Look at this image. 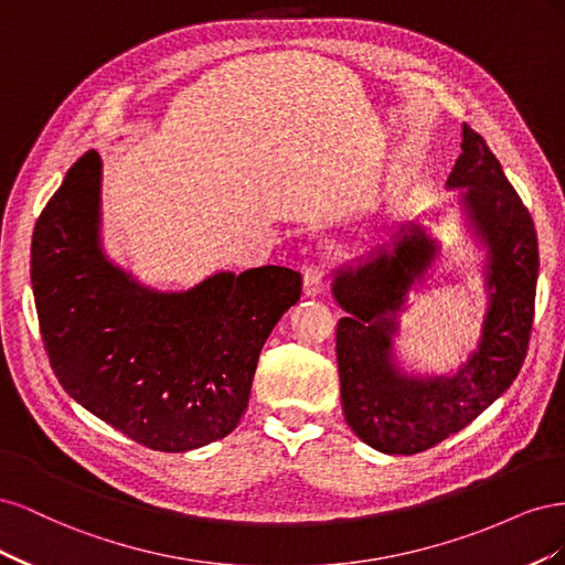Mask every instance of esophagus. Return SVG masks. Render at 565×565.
<instances>
[{
  "mask_svg": "<svg viewBox=\"0 0 565 565\" xmlns=\"http://www.w3.org/2000/svg\"><path fill=\"white\" fill-rule=\"evenodd\" d=\"M324 287V273L320 266L303 268V297H318Z\"/></svg>",
  "mask_w": 565,
  "mask_h": 565,
  "instance_id": "1",
  "label": "esophagus"
}]
</instances>
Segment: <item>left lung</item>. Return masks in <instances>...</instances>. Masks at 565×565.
Masks as SVG:
<instances>
[{"mask_svg":"<svg viewBox=\"0 0 565 565\" xmlns=\"http://www.w3.org/2000/svg\"><path fill=\"white\" fill-rule=\"evenodd\" d=\"M461 224L486 249L488 306L467 361L446 374L405 372L396 353L407 295L429 276L440 243L422 221L384 247L332 270L341 407L351 431L384 455H415L465 429L516 380L535 311L537 235L483 136L461 127V156L446 181ZM438 216V212H436Z\"/></svg>","mask_w":565,"mask_h":565,"instance_id":"8db88e82","label":"left lung"}]
</instances>
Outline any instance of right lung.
Masks as SVG:
<instances>
[{
  "instance_id": "right-lung-1",
  "label": "right lung",
  "mask_w": 565,
  "mask_h": 565,
  "mask_svg": "<svg viewBox=\"0 0 565 565\" xmlns=\"http://www.w3.org/2000/svg\"><path fill=\"white\" fill-rule=\"evenodd\" d=\"M96 150L82 156L32 233L30 280L51 370L67 396L127 438L188 452L228 436L259 353L301 297L292 268L218 270L160 292L117 266L100 237Z\"/></svg>"
}]
</instances>
